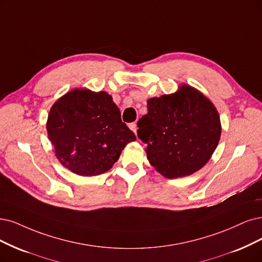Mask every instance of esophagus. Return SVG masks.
Returning a JSON list of instances; mask_svg holds the SVG:
<instances>
[{"mask_svg": "<svg viewBox=\"0 0 262 262\" xmlns=\"http://www.w3.org/2000/svg\"><path fill=\"white\" fill-rule=\"evenodd\" d=\"M129 128H130L135 134H136V133H137V124H136V123H130V124H129Z\"/></svg>", "mask_w": 262, "mask_h": 262, "instance_id": "esophagus-1", "label": "esophagus"}]
</instances>
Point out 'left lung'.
I'll list each match as a JSON object with an SVG mask.
<instances>
[{
  "instance_id": "1",
  "label": "left lung",
  "mask_w": 262,
  "mask_h": 262,
  "mask_svg": "<svg viewBox=\"0 0 262 262\" xmlns=\"http://www.w3.org/2000/svg\"><path fill=\"white\" fill-rule=\"evenodd\" d=\"M137 135L147 143V158L163 176L179 178L201 169L216 150L220 116L212 102L187 84L170 95L147 101Z\"/></svg>"
}]
</instances>
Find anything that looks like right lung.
I'll return each mask as SVG.
<instances>
[{
	"mask_svg": "<svg viewBox=\"0 0 262 262\" xmlns=\"http://www.w3.org/2000/svg\"><path fill=\"white\" fill-rule=\"evenodd\" d=\"M46 129L57 159L80 176L108 171L126 144L136 140L108 93L84 89L70 91L53 104Z\"/></svg>",
	"mask_w": 262,
	"mask_h": 262,
	"instance_id": "obj_1",
	"label": "right lung"
}]
</instances>
